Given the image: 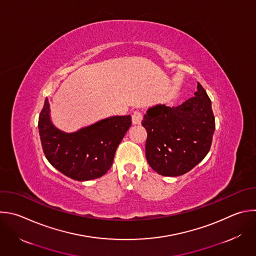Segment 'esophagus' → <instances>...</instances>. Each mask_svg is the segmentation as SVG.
I'll list each match as a JSON object with an SVG mask.
<instances>
[{
    "label": "esophagus",
    "instance_id": "esophagus-1",
    "mask_svg": "<svg viewBox=\"0 0 256 256\" xmlns=\"http://www.w3.org/2000/svg\"><path fill=\"white\" fill-rule=\"evenodd\" d=\"M142 114L136 110L132 112V122L134 124H140L142 122Z\"/></svg>",
    "mask_w": 256,
    "mask_h": 256
}]
</instances>
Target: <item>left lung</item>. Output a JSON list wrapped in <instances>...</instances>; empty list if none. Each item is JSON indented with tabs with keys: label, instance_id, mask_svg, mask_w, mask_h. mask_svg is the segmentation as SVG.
I'll return each instance as SVG.
<instances>
[{
	"label": "left lung",
	"instance_id": "obj_1",
	"mask_svg": "<svg viewBox=\"0 0 256 256\" xmlns=\"http://www.w3.org/2000/svg\"><path fill=\"white\" fill-rule=\"evenodd\" d=\"M194 94L178 106L148 108L142 122L148 132L146 160L162 176L186 174L210 150L215 130L211 100L200 83Z\"/></svg>",
	"mask_w": 256,
	"mask_h": 256
}]
</instances>
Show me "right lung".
I'll use <instances>...</instances> for the list:
<instances>
[{
	"label": "right lung",
	"mask_w": 256,
	"mask_h": 256,
	"mask_svg": "<svg viewBox=\"0 0 256 256\" xmlns=\"http://www.w3.org/2000/svg\"><path fill=\"white\" fill-rule=\"evenodd\" d=\"M130 126V116H116L75 132H65L52 124L48 98L38 122L46 158L59 172L76 181L96 179L108 171L116 148Z\"/></svg>",
	"instance_id": "1"
}]
</instances>
